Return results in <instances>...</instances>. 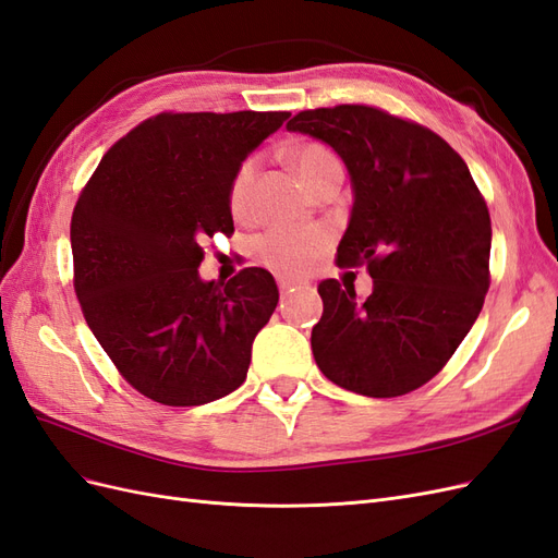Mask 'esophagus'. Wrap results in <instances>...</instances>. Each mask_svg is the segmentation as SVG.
<instances>
[{"label": "esophagus", "instance_id": "34e87169", "mask_svg": "<svg viewBox=\"0 0 558 558\" xmlns=\"http://www.w3.org/2000/svg\"><path fill=\"white\" fill-rule=\"evenodd\" d=\"M299 280H294V278H290V276H280L278 278V288H280V292L282 294H288V292H294V288H299Z\"/></svg>", "mask_w": 558, "mask_h": 558}]
</instances>
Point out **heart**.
I'll list each match as a JSON object with an SVG mask.
<instances>
[{
    "instance_id": "obj_1",
    "label": "heart",
    "mask_w": 558,
    "mask_h": 558,
    "mask_svg": "<svg viewBox=\"0 0 558 558\" xmlns=\"http://www.w3.org/2000/svg\"><path fill=\"white\" fill-rule=\"evenodd\" d=\"M292 162L299 177L313 189L327 169L341 167L339 157L316 141L299 143L292 150ZM256 179V160H245L235 171L228 189V209L235 219H245L252 207V189ZM327 245V233L323 228H302V226H278L270 228L264 235L256 238L254 254L264 266L280 270V274H302V270L316 264L318 254Z\"/></svg>"
}]
</instances>
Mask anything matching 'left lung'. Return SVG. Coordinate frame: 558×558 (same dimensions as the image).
I'll list each match as a JSON object with an SVG mask.
<instances>
[{
	"label": "left lung",
	"instance_id": "1",
	"mask_svg": "<svg viewBox=\"0 0 558 558\" xmlns=\"http://www.w3.org/2000/svg\"><path fill=\"white\" fill-rule=\"evenodd\" d=\"M290 132L339 153L353 209L337 266H365L373 294L323 280L311 349L337 387L396 398L434 379L471 330L490 288V214L460 153L426 126L344 104L302 110Z\"/></svg>",
	"mask_w": 558,
	"mask_h": 558
}]
</instances>
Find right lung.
Instances as JSON below:
<instances>
[{
  "mask_svg": "<svg viewBox=\"0 0 558 558\" xmlns=\"http://www.w3.org/2000/svg\"><path fill=\"white\" fill-rule=\"evenodd\" d=\"M284 110L160 112L122 136L70 221L73 284L98 344L155 403L191 408L235 391L252 341L274 316L264 268L203 282L207 240L233 233L228 189Z\"/></svg>",
  "mask_w": 558,
  "mask_h": 558,
  "instance_id": "1",
  "label": "right lung"
}]
</instances>
